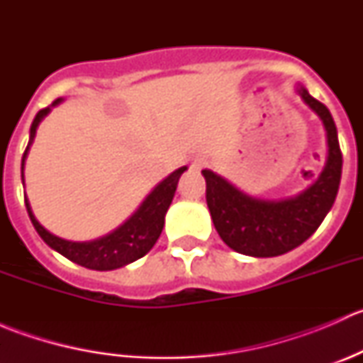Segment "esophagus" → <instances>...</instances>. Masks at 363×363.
<instances>
[{"mask_svg":"<svg viewBox=\"0 0 363 363\" xmlns=\"http://www.w3.org/2000/svg\"><path fill=\"white\" fill-rule=\"evenodd\" d=\"M202 167H203V160L202 158H195L191 161V168H195V170H200Z\"/></svg>","mask_w":363,"mask_h":363,"instance_id":"obj_1","label":"esophagus"}]
</instances>
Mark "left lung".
I'll return each mask as SVG.
<instances>
[{
	"mask_svg": "<svg viewBox=\"0 0 363 363\" xmlns=\"http://www.w3.org/2000/svg\"><path fill=\"white\" fill-rule=\"evenodd\" d=\"M295 93L320 117L327 137L325 167L313 184L294 196L262 199L208 168L202 170L212 223L223 242L240 255L270 258L295 250L316 232L337 196L342 155L334 117L303 84H295Z\"/></svg>",
	"mask_w": 363,
	"mask_h": 363,
	"instance_id": "1",
	"label": "left lung"
}]
</instances>
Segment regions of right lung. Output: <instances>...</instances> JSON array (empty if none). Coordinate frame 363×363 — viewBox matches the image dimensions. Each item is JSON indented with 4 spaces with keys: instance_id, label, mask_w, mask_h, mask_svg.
Instances as JSON below:
<instances>
[{
    "instance_id": "add662e5",
    "label": "right lung",
    "mask_w": 363,
    "mask_h": 363,
    "mask_svg": "<svg viewBox=\"0 0 363 363\" xmlns=\"http://www.w3.org/2000/svg\"><path fill=\"white\" fill-rule=\"evenodd\" d=\"M63 98L54 101L50 107L43 108L35 116L31 128H29V142L26 147L23 163H21V177H23L24 184V164L28 158L29 147H31L33 140L36 137V128L38 124L49 116L56 105H60ZM188 170V167H181L177 170L172 172L168 177L158 182L151 193L144 199V202L138 205L137 211L123 223L112 230L111 233L104 237H98L93 240H84V242H77V240H67L61 237L50 233L45 226L40 225L38 219L33 214L31 203H29L28 196L24 195L26 208H28L29 219H31L33 226L42 237L43 242L50 247V250L57 251L68 258L69 262L77 263L80 267H86L91 270H116L121 267L133 263L135 259L142 258L152 250L156 240L160 239L161 230L164 225V214H167L168 207H170L172 200H174L175 189H177L179 177Z\"/></svg>"
}]
</instances>
